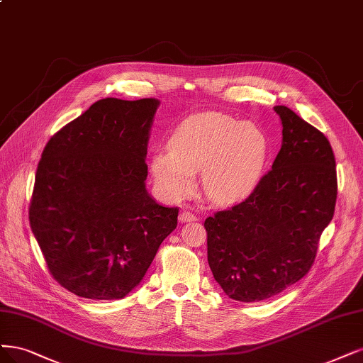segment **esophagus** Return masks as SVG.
I'll return each instance as SVG.
<instances>
[{
    "label": "esophagus",
    "mask_w": 363,
    "mask_h": 363,
    "mask_svg": "<svg viewBox=\"0 0 363 363\" xmlns=\"http://www.w3.org/2000/svg\"><path fill=\"white\" fill-rule=\"evenodd\" d=\"M179 220L180 222H192V220H196V216L194 213H191V211L183 210L182 213L179 215Z\"/></svg>",
    "instance_id": "obj_1"
}]
</instances>
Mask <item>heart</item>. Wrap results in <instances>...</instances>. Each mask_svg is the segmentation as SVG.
<instances>
[{"label":"heart","instance_id":"obj_1","mask_svg":"<svg viewBox=\"0 0 363 363\" xmlns=\"http://www.w3.org/2000/svg\"><path fill=\"white\" fill-rule=\"evenodd\" d=\"M168 147L152 156L150 171L160 195L171 201L192 192L199 169L210 201H239L257 186L269 155V140L257 124L222 112L187 117Z\"/></svg>","mask_w":363,"mask_h":363}]
</instances>
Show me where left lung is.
<instances>
[{
  "mask_svg": "<svg viewBox=\"0 0 363 363\" xmlns=\"http://www.w3.org/2000/svg\"><path fill=\"white\" fill-rule=\"evenodd\" d=\"M282 147L245 201L204 220L216 282L239 302H259L302 279L335 213L338 182L329 140L290 108Z\"/></svg>",
  "mask_w": 363,
  "mask_h": 363,
  "instance_id": "1",
  "label": "left lung"
}]
</instances>
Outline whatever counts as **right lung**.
I'll use <instances>...</instances> for the list:
<instances>
[{"mask_svg": "<svg viewBox=\"0 0 363 363\" xmlns=\"http://www.w3.org/2000/svg\"><path fill=\"white\" fill-rule=\"evenodd\" d=\"M156 99L106 97L51 136L37 165L30 227L52 278L85 298L112 301L141 282L179 207L147 194Z\"/></svg>", "mask_w": 363, "mask_h": 363, "instance_id": "1", "label": "right lung"}]
</instances>
